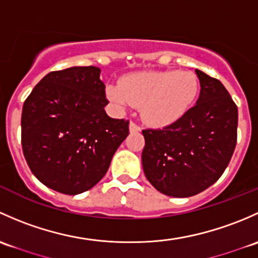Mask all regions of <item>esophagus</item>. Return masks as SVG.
Segmentation results:
<instances>
[{"label": "esophagus", "mask_w": 258, "mask_h": 258, "mask_svg": "<svg viewBox=\"0 0 258 258\" xmlns=\"http://www.w3.org/2000/svg\"><path fill=\"white\" fill-rule=\"evenodd\" d=\"M129 130H130V133H138V132H140V126L137 125L135 123H133V121H130Z\"/></svg>", "instance_id": "34e87169"}]
</instances>
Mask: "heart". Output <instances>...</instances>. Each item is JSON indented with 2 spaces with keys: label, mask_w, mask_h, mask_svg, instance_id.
<instances>
[{
  "label": "heart",
  "mask_w": 258,
  "mask_h": 258,
  "mask_svg": "<svg viewBox=\"0 0 258 258\" xmlns=\"http://www.w3.org/2000/svg\"><path fill=\"white\" fill-rule=\"evenodd\" d=\"M199 81L191 72L144 71L123 77L107 86L108 99L118 109L139 105L149 125L163 128L182 118L195 104Z\"/></svg>",
  "instance_id": "heart-1"
}]
</instances>
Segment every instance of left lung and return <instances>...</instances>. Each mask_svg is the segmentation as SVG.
<instances>
[{
    "label": "left lung",
    "instance_id": "1",
    "mask_svg": "<svg viewBox=\"0 0 258 258\" xmlns=\"http://www.w3.org/2000/svg\"><path fill=\"white\" fill-rule=\"evenodd\" d=\"M195 107L163 129H145L144 174L161 194L188 198L211 186L231 160L237 139V107L224 84L195 70Z\"/></svg>",
    "mask_w": 258,
    "mask_h": 258
}]
</instances>
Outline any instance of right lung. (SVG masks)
Instances as JSON below:
<instances>
[{
    "mask_svg": "<svg viewBox=\"0 0 258 258\" xmlns=\"http://www.w3.org/2000/svg\"><path fill=\"white\" fill-rule=\"evenodd\" d=\"M100 68L50 72L26 99L21 119L23 155L34 176L66 195L103 179L129 134V120L113 119Z\"/></svg>",
    "mask_w": 258,
    "mask_h": 258,
    "instance_id": "obj_1",
    "label": "right lung"
}]
</instances>
